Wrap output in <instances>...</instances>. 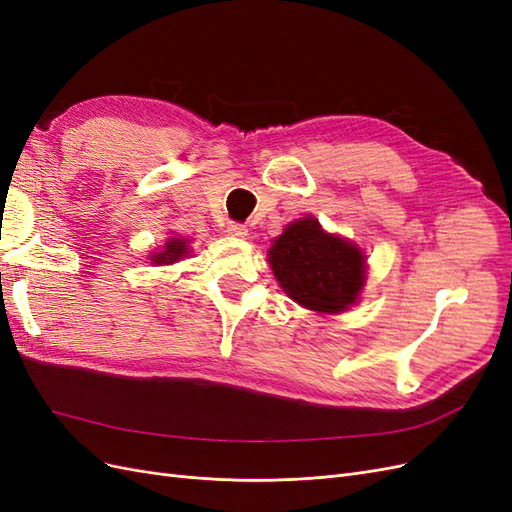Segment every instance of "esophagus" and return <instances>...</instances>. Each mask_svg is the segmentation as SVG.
<instances>
[{
    "label": "esophagus",
    "mask_w": 512,
    "mask_h": 512,
    "mask_svg": "<svg viewBox=\"0 0 512 512\" xmlns=\"http://www.w3.org/2000/svg\"><path fill=\"white\" fill-rule=\"evenodd\" d=\"M228 232L232 237H247V226L245 224H239V222H230L228 224Z\"/></svg>",
    "instance_id": "1"
}]
</instances>
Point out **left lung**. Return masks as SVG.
Wrapping results in <instances>:
<instances>
[{
    "instance_id": "left-lung-1",
    "label": "left lung",
    "mask_w": 512,
    "mask_h": 512,
    "mask_svg": "<svg viewBox=\"0 0 512 512\" xmlns=\"http://www.w3.org/2000/svg\"><path fill=\"white\" fill-rule=\"evenodd\" d=\"M275 280L290 299L320 314L344 312L365 284V256L314 218L292 222L269 250Z\"/></svg>"
}]
</instances>
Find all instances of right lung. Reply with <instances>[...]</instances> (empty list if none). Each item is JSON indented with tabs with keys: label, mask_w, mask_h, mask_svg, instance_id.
<instances>
[{
	"label": "right lung",
	"mask_w": 512,
	"mask_h": 512,
	"mask_svg": "<svg viewBox=\"0 0 512 512\" xmlns=\"http://www.w3.org/2000/svg\"><path fill=\"white\" fill-rule=\"evenodd\" d=\"M185 252H188V245H185V241L173 237L164 245V252L156 254L151 260H153V265H173V262H177L181 256H185Z\"/></svg>",
	"instance_id": "right-lung-1"
}]
</instances>
